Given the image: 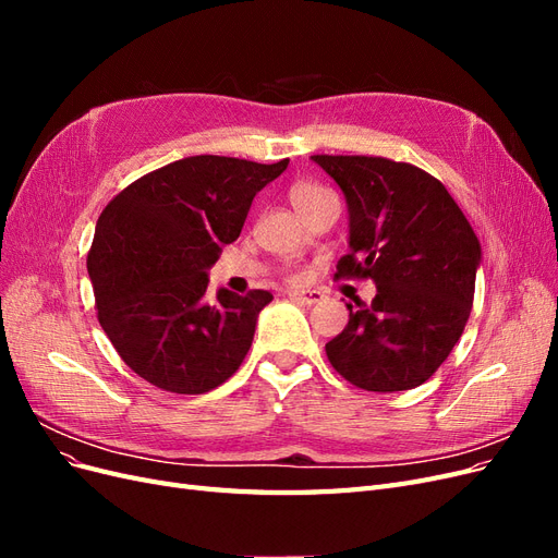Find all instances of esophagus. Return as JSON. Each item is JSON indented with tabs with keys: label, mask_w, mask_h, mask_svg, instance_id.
Segmentation results:
<instances>
[{
	"label": "esophagus",
	"mask_w": 558,
	"mask_h": 558,
	"mask_svg": "<svg viewBox=\"0 0 558 558\" xmlns=\"http://www.w3.org/2000/svg\"><path fill=\"white\" fill-rule=\"evenodd\" d=\"M289 298L302 302V305H316V302L324 300V293L320 291H291Z\"/></svg>",
	"instance_id": "34e87169"
}]
</instances>
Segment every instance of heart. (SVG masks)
I'll list each match as a JSON object with an SVG mask.
<instances>
[{
    "label": "heart",
    "mask_w": 558,
    "mask_h": 558,
    "mask_svg": "<svg viewBox=\"0 0 558 558\" xmlns=\"http://www.w3.org/2000/svg\"><path fill=\"white\" fill-rule=\"evenodd\" d=\"M291 205L298 209V211H302L305 207H310L312 202H316V199H320V197H326V195H332L328 189H324V185H318V183H310V181H302V183H295L293 189H291ZM295 279V277H293Z\"/></svg>",
    "instance_id": "obj_1"
}]
</instances>
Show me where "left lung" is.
I'll use <instances>...</instances> for the list:
<instances>
[{
	"mask_svg": "<svg viewBox=\"0 0 558 558\" xmlns=\"http://www.w3.org/2000/svg\"><path fill=\"white\" fill-rule=\"evenodd\" d=\"M349 205V253L337 275L373 279L375 300L347 305V328L326 344L330 365L365 391H408L459 342L475 300L482 248L433 174L381 156H312Z\"/></svg>",
	"mask_w": 558,
	"mask_h": 558,
	"instance_id": "left-lung-1",
	"label": "left lung"
}]
</instances>
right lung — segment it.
Returning <instances> with one entry per match:
<instances>
[{
    "label": "right lung",
    "instance_id": "1",
    "mask_svg": "<svg viewBox=\"0 0 558 558\" xmlns=\"http://www.w3.org/2000/svg\"><path fill=\"white\" fill-rule=\"evenodd\" d=\"M286 167L289 158H183L132 181L99 214L88 251L97 320L132 373L179 396L238 373L272 293L221 289L209 300L207 269Z\"/></svg>",
    "mask_w": 558,
    "mask_h": 558
}]
</instances>
